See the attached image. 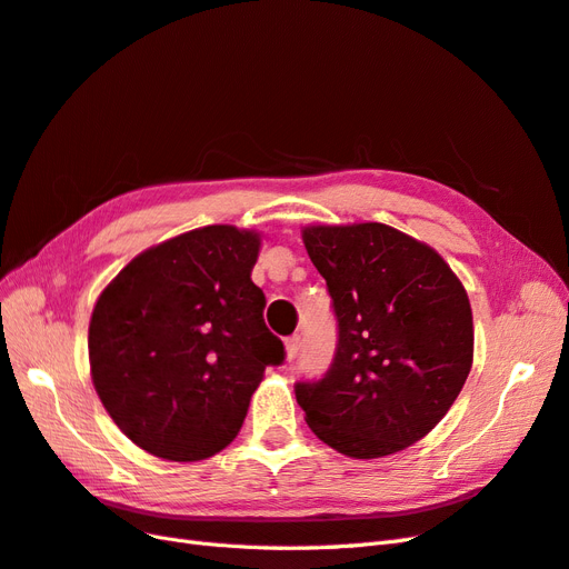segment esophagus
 <instances>
[{
    "mask_svg": "<svg viewBox=\"0 0 569 569\" xmlns=\"http://www.w3.org/2000/svg\"><path fill=\"white\" fill-rule=\"evenodd\" d=\"M298 350H300V336H293L286 340V360L293 362L298 357Z\"/></svg>",
    "mask_w": 569,
    "mask_h": 569,
    "instance_id": "esophagus-1",
    "label": "esophagus"
}]
</instances>
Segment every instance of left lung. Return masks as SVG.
Listing matches in <instances>:
<instances>
[{
	"mask_svg": "<svg viewBox=\"0 0 569 569\" xmlns=\"http://www.w3.org/2000/svg\"><path fill=\"white\" fill-rule=\"evenodd\" d=\"M302 242L338 319L329 371L296 386L305 421L348 458L393 456L446 417L472 369L467 290L441 254L393 226H305Z\"/></svg>",
	"mask_w": 569,
	"mask_h": 569,
	"instance_id": "left-lung-1",
	"label": "left lung"
}]
</instances>
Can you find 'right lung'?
I'll use <instances>...</instances> for the list:
<instances>
[{
    "label": "right lung",
    "instance_id": "add662e5",
    "mask_svg": "<svg viewBox=\"0 0 569 569\" xmlns=\"http://www.w3.org/2000/svg\"><path fill=\"white\" fill-rule=\"evenodd\" d=\"M259 233L204 226L133 257L94 302L90 375L109 417L157 458L194 462L238 436L283 343L250 271Z\"/></svg>",
    "mask_w": 569,
    "mask_h": 569
}]
</instances>
